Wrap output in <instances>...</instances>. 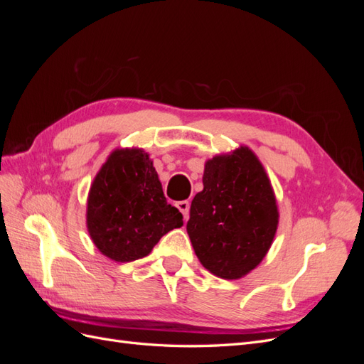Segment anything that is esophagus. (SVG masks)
I'll return each instance as SVG.
<instances>
[{
	"label": "esophagus",
	"instance_id": "obj_1",
	"mask_svg": "<svg viewBox=\"0 0 364 364\" xmlns=\"http://www.w3.org/2000/svg\"><path fill=\"white\" fill-rule=\"evenodd\" d=\"M176 206H178V209L182 213L183 220H188V217H190V202L188 200H181V202L176 203Z\"/></svg>",
	"mask_w": 364,
	"mask_h": 364
}]
</instances>
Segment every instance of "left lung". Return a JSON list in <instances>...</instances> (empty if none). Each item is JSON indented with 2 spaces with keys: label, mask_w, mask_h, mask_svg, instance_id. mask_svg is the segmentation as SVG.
<instances>
[{
  "label": "left lung",
  "mask_w": 364,
  "mask_h": 364,
  "mask_svg": "<svg viewBox=\"0 0 364 364\" xmlns=\"http://www.w3.org/2000/svg\"><path fill=\"white\" fill-rule=\"evenodd\" d=\"M269 176L249 147L208 159L186 232L202 266L223 279L243 278L269 252L278 229Z\"/></svg>",
  "instance_id": "1"
}]
</instances>
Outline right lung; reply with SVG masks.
Wrapping results in <instances>:
<instances>
[{
    "mask_svg": "<svg viewBox=\"0 0 364 364\" xmlns=\"http://www.w3.org/2000/svg\"><path fill=\"white\" fill-rule=\"evenodd\" d=\"M182 225L147 153L114 150L87 196L86 226L95 247L117 262H130L147 257L165 234Z\"/></svg>",
    "mask_w": 364,
    "mask_h": 364,
    "instance_id": "right-lung-1",
    "label": "right lung"
}]
</instances>
